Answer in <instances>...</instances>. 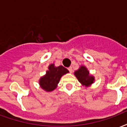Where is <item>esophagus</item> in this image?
Listing matches in <instances>:
<instances>
[{
	"instance_id": "1",
	"label": "esophagus",
	"mask_w": 127,
	"mask_h": 127,
	"mask_svg": "<svg viewBox=\"0 0 127 127\" xmlns=\"http://www.w3.org/2000/svg\"><path fill=\"white\" fill-rule=\"evenodd\" d=\"M68 70H69V72H70V73H72V71H73V70H72V68L71 67V66H70L69 68H68Z\"/></svg>"
}]
</instances>
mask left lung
I'll list each match as a JSON object with an SVG mask.
<instances>
[{
	"label": "left lung",
	"instance_id": "1",
	"mask_svg": "<svg viewBox=\"0 0 127 127\" xmlns=\"http://www.w3.org/2000/svg\"><path fill=\"white\" fill-rule=\"evenodd\" d=\"M75 76L78 79L79 81L82 83L83 85L89 86L94 83L95 79L91 75H89V72L87 70V68L85 66H81L79 70L74 72Z\"/></svg>",
	"mask_w": 127,
	"mask_h": 127
}]
</instances>
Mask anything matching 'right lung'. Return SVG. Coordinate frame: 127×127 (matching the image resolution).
Segmentation results:
<instances>
[{"instance_id": "obj_1", "label": "right lung", "mask_w": 127, "mask_h": 127, "mask_svg": "<svg viewBox=\"0 0 127 127\" xmlns=\"http://www.w3.org/2000/svg\"><path fill=\"white\" fill-rule=\"evenodd\" d=\"M68 72V70L63 66H55L54 64H51L48 66V70L46 74L40 79V85L42 89L46 91H52L57 87L61 76Z\"/></svg>"}]
</instances>
